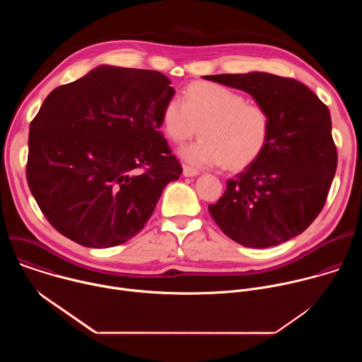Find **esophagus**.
Instances as JSON below:
<instances>
[{"label": "esophagus", "mask_w": 362, "mask_h": 362, "mask_svg": "<svg viewBox=\"0 0 362 362\" xmlns=\"http://www.w3.org/2000/svg\"><path fill=\"white\" fill-rule=\"evenodd\" d=\"M183 175H185L186 177H194V176L199 175V170H197V169H193V168H190V166H183Z\"/></svg>", "instance_id": "34e87169"}]
</instances>
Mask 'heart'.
Instances as JSON below:
<instances>
[{
	"label": "heart",
	"mask_w": 362,
	"mask_h": 362,
	"mask_svg": "<svg viewBox=\"0 0 362 362\" xmlns=\"http://www.w3.org/2000/svg\"><path fill=\"white\" fill-rule=\"evenodd\" d=\"M197 126L202 137L179 150L180 158L197 168L219 166L239 170L252 165L268 146L271 113L223 84L193 83L162 110V127L175 143L190 139Z\"/></svg>",
	"instance_id": "1"
}]
</instances>
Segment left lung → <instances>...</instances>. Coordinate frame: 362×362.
<instances>
[{"mask_svg": "<svg viewBox=\"0 0 362 362\" xmlns=\"http://www.w3.org/2000/svg\"><path fill=\"white\" fill-rule=\"evenodd\" d=\"M246 91L272 117L267 148L209 204L222 232L247 247L302 233L322 211L337 170L328 107L305 84L271 73L203 76Z\"/></svg>", "mask_w": 362, "mask_h": 362, "instance_id": "1", "label": "left lung"}]
</instances>
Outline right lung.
Wrapping results in <instances>:
<instances>
[{"label": "right lung", "instance_id": "right-lung-1", "mask_svg": "<svg viewBox=\"0 0 362 362\" xmlns=\"http://www.w3.org/2000/svg\"><path fill=\"white\" fill-rule=\"evenodd\" d=\"M170 80L98 66L57 87L30 124L28 187L56 230L87 247L136 236L182 166L163 134Z\"/></svg>", "mask_w": 362, "mask_h": 362}]
</instances>
